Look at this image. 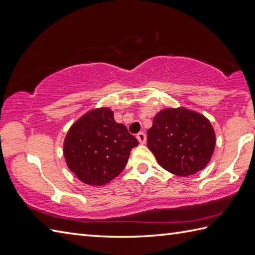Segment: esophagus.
I'll return each instance as SVG.
<instances>
[{
    "mask_svg": "<svg viewBox=\"0 0 255 255\" xmlns=\"http://www.w3.org/2000/svg\"><path fill=\"white\" fill-rule=\"evenodd\" d=\"M136 137L138 139V141L140 142V144H144L145 143V140H147V137H145V133L144 132L137 133Z\"/></svg>",
    "mask_w": 255,
    "mask_h": 255,
    "instance_id": "esophagus-1",
    "label": "esophagus"
}]
</instances>
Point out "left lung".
<instances>
[{
	"label": "left lung",
	"instance_id": "8db88e82",
	"mask_svg": "<svg viewBox=\"0 0 255 255\" xmlns=\"http://www.w3.org/2000/svg\"><path fill=\"white\" fill-rule=\"evenodd\" d=\"M148 148L164 170L193 175L207 165L216 136L210 122L187 108H166L156 114L148 130Z\"/></svg>",
	"mask_w": 255,
	"mask_h": 255
}]
</instances>
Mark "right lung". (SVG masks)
I'll return each instance as SVG.
<instances>
[{
  "label": "right lung",
  "mask_w": 255,
  "mask_h": 255,
  "mask_svg": "<svg viewBox=\"0 0 255 255\" xmlns=\"http://www.w3.org/2000/svg\"><path fill=\"white\" fill-rule=\"evenodd\" d=\"M138 140L114 119L110 108L90 111L75 122L64 139L63 154L80 181L101 186L114 180L126 166Z\"/></svg>",
  "instance_id": "1"
}]
</instances>
